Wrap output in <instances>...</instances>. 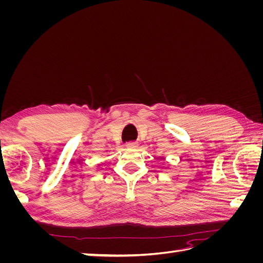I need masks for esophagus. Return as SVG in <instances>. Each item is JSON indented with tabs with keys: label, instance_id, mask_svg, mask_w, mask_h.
<instances>
[{
	"label": "esophagus",
	"instance_id": "esophagus-1",
	"mask_svg": "<svg viewBox=\"0 0 263 263\" xmlns=\"http://www.w3.org/2000/svg\"><path fill=\"white\" fill-rule=\"evenodd\" d=\"M126 147L135 149V148L138 147V144H137V142H135V141H129V142H127V144H126Z\"/></svg>",
	"mask_w": 263,
	"mask_h": 263
}]
</instances>
